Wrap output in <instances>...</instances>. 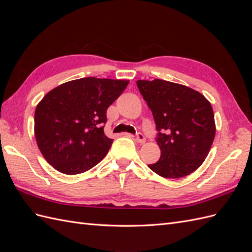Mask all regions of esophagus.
Segmentation results:
<instances>
[{
  "mask_svg": "<svg viewBox=\"0 0 252 252\" xmlns=\"http://www.w3.org/2000/svg\"><path fill=\"white\" fill-rule=\"evenodd\" d=\"M135 141L139 144H144L145 142H146V139H145V136L142 133H138L135 136Z\"/></svg>",
  "mask_w": 252,
  "mask_h": 252,
  "instance_id": "1",
  "label": "esophagus"
}]
</instances>
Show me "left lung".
<instances>
[{
	"label": "left lung",
	"mask_w": 252,
	"mask_h": 252,
	"mask_svg": "<svg viewBox=\"0 0 252 252\" xmlns=\"http://www.w3.org/2000/svg\"><path fill=\"white\" fill-rule=\"evenodd\" d=\"M136 85L158 131L161 157L148 167L166 179L192 173L207 158L215 140L216 122L210 102L199 91L178 83L139 80Z\"/></svg>",
	"instance_id": "8db88e82"
}]
</instances>
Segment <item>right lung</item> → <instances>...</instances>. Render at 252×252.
Segmentation results:
<instances>
[{
	"mask_svg": "<svg viewBox=\"0 0 252 252\" xmlns=\"http://www.w3.org/2000/svg\"><path fill=\"white\" fill-rule=\"evenodd\" d=\"M128 80L83 78L61 84L36 105L34 136L44 158L68 175L93 168L113 142L104 133L106 111Z\"/></svg>",
	"mask_w": 252,
	"mask_h": 252,
	"instance_id": "right-lung-1",
	"label": "right lung"
}]
</instances>
